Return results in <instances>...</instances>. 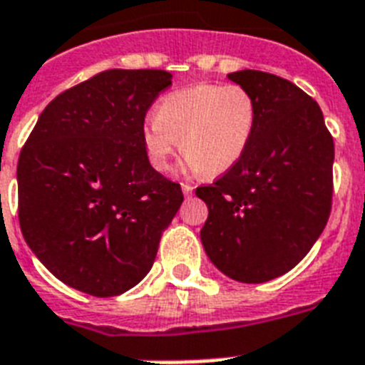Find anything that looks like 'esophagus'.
<instances>
[{"label":"esophagus","instance_id":"34e87169","mask_svg":"<svg viewBox=\"0 0 365 365\" xmlns=\"http://www.w3.org/2000/svg\"><path fill=\"white\" fill-rule=\"evenodd\" d=\"M182 192H185V196H190L192 192H194V186H192V185H186V182H182Z\"/></svg>","mask_w":365,"mask_h":365}]
</instances>
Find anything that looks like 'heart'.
<instances>
[{
    "mask_svg": "<svg viewBox=\"0 0 365 365\" xmlns=\"http://www.w3.org/2000/svg\"><path fill=\"white\" fill-rule=\"evenodd\" d=\"M256 128V101L239 84H194L164 96L143 126V145L156 171H168L179 148L186 168L217 177L237 164Z\"/></svg>",
    "mask_w": 365,
    "mask_h": 365,
    "instance_id": "heart-1",
    "label": "heart"
}]
</instances>
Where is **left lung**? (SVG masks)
I'll list each match as a JSON object with an SVG mask.
<instances>
[{"mask_svg":"<svg viewBox=\"0 0 365 365\" xmlns=\"http://www.w3.org/2000/svg\"><path fill=\"white\" fill-rule=\"evenodd\" d=\"M256 101V128L237 164L196 188L209 217L207 256L239 282H267L303 260L331 211L334 139L319 103L287 78L243 69L228 75Z\"/></svg>","mask_w":365,"mask_h":365,"instance_id":"left-lung-1","label":"left lung"}]
</instances>
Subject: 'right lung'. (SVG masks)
<instances>
[{
  "label": "right lung",
  "mask_w": 365,
  "mask_h": 365,
  "mask_svg": "<svg viewBox=\"0 0 365 365\" xmlns=\"http://www.w3.org/2000/svg\"><path fill=\"white\" fill-rule=\"evenodd\" d=\"M162 69H109L56 96L19 158V220L34 255L96 298L147 275L180 185L150 165L143 126L171 84Z\"/></svg>",
  "instance_id": "1"
}]
</instances>
